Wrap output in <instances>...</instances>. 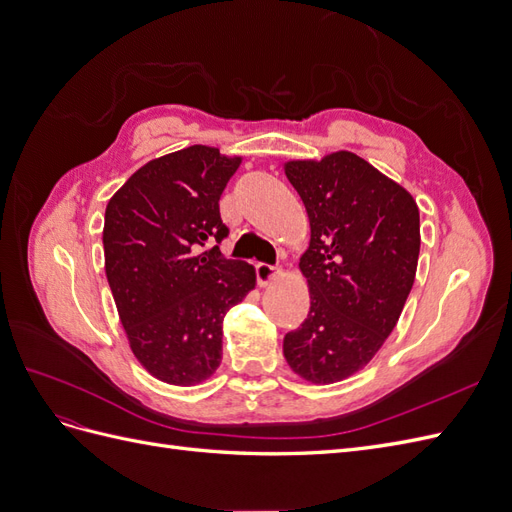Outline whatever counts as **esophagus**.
<instances>
[{
  "mask_svg": "<svg viewBox=\"0 0 512 512\" xmlns=\"http://www.w3.org/2000/svg\"><path fill=\"white\" fill-rule=\"evenodd\" d=\"M280 275H282V269H280V267L267 265V262H258V265H256V277H258L260 286L271 284V282L275 280V277H280Z\"/></svg>",
  "mask_w": 512,
  "mask_h": 512,
  "instance_id": "34e87169",
  "label": "esophagus"
}]
</instances>
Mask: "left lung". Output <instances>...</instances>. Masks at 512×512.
<instances>
[{
  "instance_id": "8db88e82",
  "label": "left lung",
  "mask_w": 512,
  "mask_h": 512,
  "mask_svg": "<svg viewBox=\"0 0 512 512\" xmlns=\"http://www.w3.org/2000/svg\"><path fill=\"white\" fill-rule=\"evenodd\" d=\"M312 239L301 256L312 305L284 356L307 382L363 369L391 335L414 284L421 220L408 190L350 151L284 166Z\"/></svg>"
}]
</instances>
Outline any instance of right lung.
<instances>
[{
	"label": "right lung",
	"instance_id": "1",
	"mask_svg": "<svg viewBox=\"0 0 512 512\" xmlns=\"http://www.w3.org/2000/svg\"><path fill=\"white\" fill-rule=\"evenodd\" d=\"M241 158L192 145L141 166L108 200L104 269L138 361L162 382L192 386L222 361V322L256 284L228 260L220 196Z\"/></svg>",
	"mask_w": 512,
	"mask_h": 512
}]
</instances>
